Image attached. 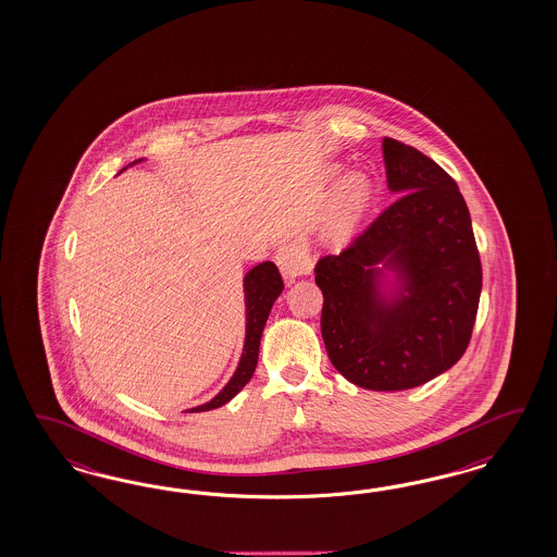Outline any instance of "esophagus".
Returning <instances> with one entry per match:
<instances>
[{
    "label": "esophagus",
    "mask_w": 557,
    "mask_h": 557,
    "mask_svg": "<svg viewBox=\"0 0 557 557\" xmlns=\"http://www.w3.org/2000/svg\"><path fill=\"white\" fill-rule=\"evenodd\" d=\"M275 263L287 280L308 275L314 268V259L302 240H289L282 245L275 253Z\"/></svg>",
    "instance_id": "esophagus-1"
}]
</instances>
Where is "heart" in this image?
I'll list each match as a JSON object with an SVG mask.
<instances>
[{
    "label": "heart",
    "mask_w": 557,
    "mask_h": 557,
    "mask_svg": "<svg viewBox=\"0 0 557 557\" xmlns=\"http://www.w3.org/2000/svg\"><path fill=\"white\" fill-rule=\"evenodd\" d=\"M371 184L363 173H351L338 186L331 210V235H347L370 202Z\"/></svg>",
    "instance_id": "heart-1"
}]
</instances>
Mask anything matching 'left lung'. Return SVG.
<instances>
[{
    "label": "left lung",
    "instance_id": "8db88e82",
    "mask_svg": "<svg viewBox=\"0 0 557 557\" xmlns=\"http://www.w3.org/2000/svg\"><path fill=\"white\" fill-rule=\"evenodd\" d=\"M382 151L398 198L345 251L319 259L314 280L335 370L359 388L394 392L421 386L466 354L482 263L454 177L400 140L386 136Z\"/></svg>",
    "mask_w": 557,
    "mask_h": 557
}]
</instances>
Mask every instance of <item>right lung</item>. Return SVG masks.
Here are the masks:
<instances>
[{
    "label": "right lung",
    "mask_w": 557,
    "mask_h": 557,
    "mask_svg": "<svg viewBox=\"0 0 557 557\" xmlns=\"http://www.w3.org/2000/svg\"><path fill=\"white\" fill-rule=\"evenodd\" d=\"M143 159H136L131 165L140 163ZM245 312H247V329H245V345H243V355L240 361L236 366L233 377L228 380V384L220 389L219 394L206 403V405L189 408L186 412H203V410H212L219 406L226 405L228 400H233L240 389L249 384V380L253 377L255 368H257V357H259V343L261 335L265 329V322L270 317L271 306L277 300V296L284 289V280L280 275V271L275 268V263L265 261L255 265L253 270L247 271L245 280Z\"/></svg>",
    "instance_id": "obj_1"
}]
</instances>
